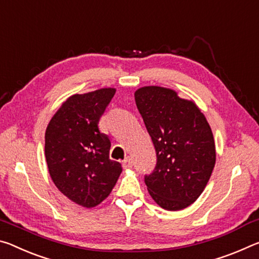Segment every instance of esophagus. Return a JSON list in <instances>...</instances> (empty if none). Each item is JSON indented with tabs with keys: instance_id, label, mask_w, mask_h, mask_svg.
I'll list each match as a JSON object with an SVG mask.
<instances>
[{
	"instance_id": "34e87169",
	"label": "esophagus",
	"mask_w": 259,
	"mask_h": 259,
	"mask_svg": "<svg viewBox=\"0 0 259 259\" xmlns=\"http://www.w3.org/2000/svg\"><path fill=\"white\" fill-rule=\"evenodd\" d=\"M133 166V160L131 158H125L124 160H122V167H124L125 169H128V168H132Z\"/></svg>"
}]
</instances>
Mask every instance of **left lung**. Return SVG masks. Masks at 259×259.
Returning a JSON list of instances; mask_svg holds the SVG:
<instances>
[{
	"label": "left lung",
	"mask_w": 259,
	"mask_h": 259,
	"mask_svg": "<svg viewBox=\"0 0 259 259\" xmlns=\"http://www.w3.org/2000/svg\"><path fill=\"white\" fill-rule=\"evenodd\" d=\"M134 96L157 155L145 178L148 192L165 210L185 209L200 197L215 164L209 122L194 101L169 88L145 86Z\"/></svg>",
	"instance_id": "obj_1"
}]
</instances>
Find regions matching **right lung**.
I'll return each mask as SVG.
<instances>
[{"instance_id":"right-lung-1","label":"right lung","mask_w":259,"mask_h":259,"mask_svg":"<svg viewBox=\"0 0 259 259\" xmlns=\"http://www.w3.org/2000/svg\"><path fill=\"white\" fill-rule=\"evenodd\" d=\"M114 93V88H101L70 96L46 130L45 155L52 180L83 207L104 201L122 171L120 163L109 158L111 142L97 126Z\"/></svg>"}]
</instances>
